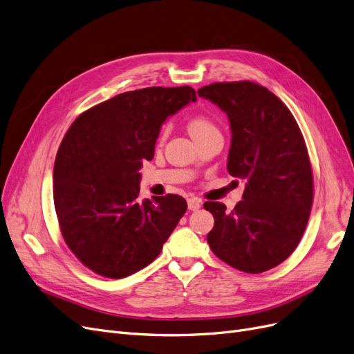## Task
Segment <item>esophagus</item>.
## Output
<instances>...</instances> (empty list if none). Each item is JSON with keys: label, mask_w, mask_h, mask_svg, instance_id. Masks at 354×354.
Wrapping results in <instances>:
<instances>
[{"label": "esophagus", "mask_w": 354, "mask_h": 354, "mask_svg": "<svg viewBox=\"0 0 354 354\" xmlns=\"http://www.w3.org/2000/svg\"><path fill=\"white\" fill-rule=\"evenodd\" d=\"M201 207V200L200 198H188V208L191 212L198 210Z\"/></svg>", "instance_id": "esophagus-1"}]
</instances>
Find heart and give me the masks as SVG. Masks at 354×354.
Returning <instances> with one entry per match:
<instances>
[{"label":"heart","instance_id":"obj_1","mask_svg":"<svg viewBox=\"0 0 354 354\" xmlns=\"http://www.w3.org/2000/svg\"><path fill=\"white\" fill-rule=\"evenodd\" d=\"M188 129H189V134L194 138H197L200 136H204V134H208V133H213V131H217V127L210 120V118H207L204 115H197V116L191 118V121L188 122ZM165 136H166V128L162 131L160 140H163Z\"/></svg>","mask_w":354,"mask_h":354}]
</instances>
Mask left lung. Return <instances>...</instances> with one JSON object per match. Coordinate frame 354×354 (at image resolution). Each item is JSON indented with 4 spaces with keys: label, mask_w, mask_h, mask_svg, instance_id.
I'll return each instance as SVG.
<instances>
[{
    "label": "left lung",
    "mask_w": 354,
    "mask_h": 354,
    "mask_svg": "<svg viewBox=\"0 0 354 354\" xmlns=\"http://www.w3.org/2000/svg\"><path fill=\"white\" fill-rule=\"evenodd\" d=\"M198 96L227 113V170L246 179L243 200L232 212L204 203L214 217L207 242L233 268L264 272L292 255L308 225L313 175L304 136L289 108L261 84L213 83Z\"/></svg>",
    "instance_id": "obj_1"
}]
</instances>
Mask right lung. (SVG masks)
<instances>
[{
	"mask_svg": "<svg viewBox=\"0 0 354 354\" xmlns=\"http://www.w3.org/2000/svg\"><path fill=\"white\" fill-rule=\"evenodd\" d=\"M195 90L125 91L83 112L64 136L54 165V204L71 252L99 276L124 279L159 257L187 212L176 194L140 201V167L154 156L166 118Z\"/></svg>",
	"mask_w": 354,
	"mask_h": 354,
	"instance_id": "add662e5",
	"label": "right lung"
}]
</instances>
